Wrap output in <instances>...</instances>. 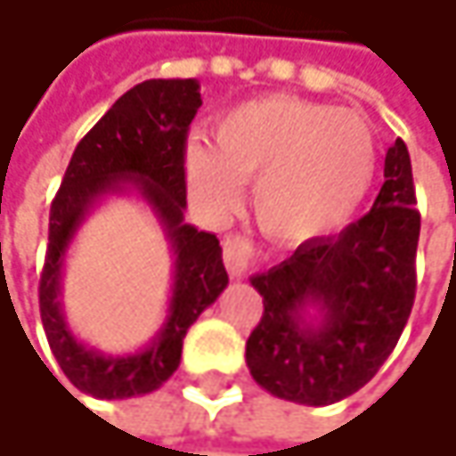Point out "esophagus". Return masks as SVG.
<instances>
[{
    "label": "esophagus",
    "instance_id": "obj_1",
    "mask_svg": "<svg viewBox=\"0 0 456 456\" xmlns=\"http://www.w3.org/2000/svg\"><path fill=\"white\" fill-rule=\"evenodd\" d=\"M256 258H258L256 245L248 237L229 234L224 240V264H227V272L232 277H242L256 264Z\"/></svg>",
    "mask_w": 456,
    "mask_h": 456
}]
</instances>
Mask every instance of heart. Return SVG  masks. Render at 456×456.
I'll list each match as a JSON object with an SVG mask.
<instances>
[{
    "mask_svg": "<svg viewBox=\"0 0 456 456\" xmlns=\"http://www.w3.org/2000/svg\"><path fill=\"white\" fill-rule=\"evenodd\" d=\"M192 195L229 208L240 184L253 182L258 227L282 242H309L340 229L362 206L375 176L367 124L330 105L298 97H261L227 110L214 142L184 144Z\"/></svg>",
    "mask_w": 456,
    "mask_h": 456,
    "instance_id": "b5f03b06",
    "label": "heart"
}]
</instances>
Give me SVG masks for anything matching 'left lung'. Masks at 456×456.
Listing matches in <instances>:
<instances>
[{"instance_id":"1","label":"left lung","mask_w":456,"mask_h":456,"mask_svg":"<svg viewBox=\"0 0 456 456\" xmlns=\"http://www.w3.org/2000/svg\"><path fill=\"white\" fill-rule=\"evenodd\" d=\"M383 176L370 214L338 237L301 242L290 258L250 277L264 314L245 343V362L277 399L327 407L356 394L404 332L419 214L402 139L388 147Z\"/></svg>"}]
</instances>
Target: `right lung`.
Wrapping results in <instances>:
<instances>
[{"mask_svg": "<svg viewBox=\"0 0 456 456\" xmlns=\"http://www.w3.org/2000/svg\"><path fill=\"white\" fill-rule=\"evenodd\" d=\"M203 105L195 78H150L129 89L73 150L49 208V245L39 309L49 348L65 378L94 399H132L158 391L179 367L182 340L229 285L216 234L184 222L187 129ZM137 189L169 237L175 285L159 335L134 354L108 357L84 346L59 304L61 261L91 208L108 194Z\"/></svg>", "mask_w": 456, "mask_h": 456, "instance_id": "obj_1", "label": "right lung"}]
</instances>
